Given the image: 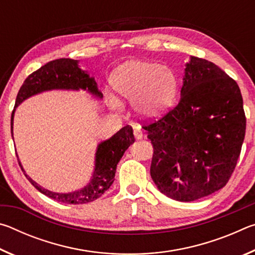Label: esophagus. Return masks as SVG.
<instances>
[{"label": "esophagus", "instance_id": "1", "mask_svg": "<svg viewBox=\"0 0 255 255\" xmlns=\"http://www.w3.org/2000/svg\"><path fill=\"white\" fill-rule=\"evenodd\" d=\"M133 136H135L136 139H141L144 135H143V131H141L139 128H136L133 129Z\"/></svg>", "mask_w": 255, "mask_h": 255}]
</instances>
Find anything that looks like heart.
<instances>
[{"instance_id": "1", "label": "heart", "mask_w": 255, "mask_h": 255, "mask_svg": "<svg viewBox=\"0 0 255 255\" xmlns=\"http://www.w3.org/2000/svg\"><path fill=\"white\" fill-rule=\"evenodd\" d=\"M111 85L120 97L131 100L136 114L146 120L162 117L173 102L178 81L170 68L147 60H129L116 68ZM111 105L119 108L117 98H110Z\"/></svg>"}]
</instances>
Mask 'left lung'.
<instances>
[{"label":"left lung","mask_w":255,"mask_h":255,"mask_svg":"<svg viewBox=\"0 0 255 255\" xmlns=\"http://www.w3.org/2000/svg\"><path fill=\"white\" fill-rule=\"evenodd\" d=\"M143 128L159 191L184 202L209 196L225 187L241 154L247 128L241 90L214 63L191 56L178 105Z\"/></svg>","instance_id":"left-lung-1"}]
</instances>
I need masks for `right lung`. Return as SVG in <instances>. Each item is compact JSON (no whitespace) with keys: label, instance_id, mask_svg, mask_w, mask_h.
Segmentation results:
<instances>
[{"label":"right lung","instance_id":"obj_1","mask_svg":"<svg viewBox=\"0 0 255 255\" xmlns=\"http://www.w3.org/2000/svg\"><path fill=\"white\" fill-rule=\"evenodd\" d=\"M50 90H85L92 96L97 98H102V93L99 91L97 82L94 77L90 75L85 71L79 67V62L71 58H59L51 60L46 65L41 66L39 70L30 74L24 80L21 86L18 96H16L14 109L11 116V135L13 137V118L15 108L25 99L34 96V94L50 91ZM135 138H133L132 128L130 126H125L114 136L105 141H101L98 145L96 153V164H94L93 175L90 182L84 188L76 191L68 193H59L49 191L25 174L22 165L19 161L21 170L27 176L34 188L42 195L51 198L62 204H88L97 200L105 193L110 185L114 183L116 169L117 164L123 157L124 153L130 146Z\"/></svg>","mask_w":255,"mask_h":255}]
</instances>
